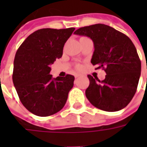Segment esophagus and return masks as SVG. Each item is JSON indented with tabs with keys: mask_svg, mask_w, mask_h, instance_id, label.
Wrapping results in <instances>:
<instances>
[{
	"mask_svg": "<svg viewBox=\"0 0 147 147\" xmlns=\"http://www.w3.org/2000/svg\"><path fill=\"white\" fill-rule=\"evenodd\" d=\"M80 74H76V75H75V77H76V78H78V77H80Z\"/></svg>",
	"mask_w": 147,
	"mask_h": 147,
	"instance_id": "1",
	"label": "esophagus"
}]
</instances>
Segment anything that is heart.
Wrapping results in <instances>:
<instances>
[{
    "mask_svg": "<svg viewBox=\"0 0 147 147\" xmlns=\"http://www.w3.org/2000/svg\"><path fill=\"white\" fill-rule=\"evenodd\" d=\"M76 67L77 68H80V65H79V64H78V65H76Z\"/></svg>",
    "mask_w": 147,
    "mask_h": 147,
    "instance_id": "b5f03b06",
    "label": "heart"
}]
</instances>
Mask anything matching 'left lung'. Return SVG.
Wrapping results in <instances>:
<instances>
[{
    "instance_id": "1",
    "label": "left lung",
    "mask_w": 147,
    "mask_h": 147,
    "mask_svg": "<svg viewBox=\"0 0 147 147\" xmlns=\"http://www.w3.org/2000/svg\"><path fill=\"white\" fill-rule=\"evenodd\" d=\"M75 34L92 39L94 52L91 64L106 73L102 81L87 76L90 85L86 96L89 102L107 112L126 107L136 94L141 74V61L131 40L113 27L101 24L79 28Z\"/></svg>"
}]
</instances>
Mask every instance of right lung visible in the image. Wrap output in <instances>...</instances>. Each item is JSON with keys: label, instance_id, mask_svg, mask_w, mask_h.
Instances as JSON below:
<instances>
[{"label": "right lung", "instance_id": "1", "mask_svg": "<svg viewBox=\"0 0 147 147\" xmlns=\"http://www.w3.org/2000/svg\"><path fill=\"white\" fill-rule=\"evenodd\" d=\"M75 30L43 28L30 34L16 51L12 80L20 102L38 117H48L63 109L75 77L52 78L50 64L63 55V48Z\"/></svg>", "mask_w": 147, "mask_h": 147}]
</instances>
